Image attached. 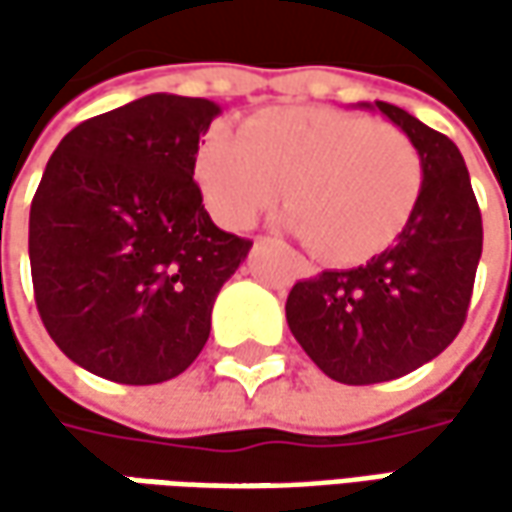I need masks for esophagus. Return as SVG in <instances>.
<instances>
[{
  "label": "esophagus",
  "mask_w": 512,
  "mask_h": 512,
  "mask_svg": "<svg viewBox=\"0 0 512 512\" xmlns=\"http://www.w3.org/2000/svg\"><path fill=\"white\" fill-rule=\"evenodd\" d=\"M256 242H262V236H259V239H256Z\"/></svg>",
  "instance_id": "1"
}]
</instances>
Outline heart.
<instances>
[{"instance_id": "heart-1", "label": "heart", "mask_w": 512, "mask_h": 512, "mask_svg": "<svg viewBox=\"0 0 512 512\" xmlns=\"http://www.w3.org/2000/svg\"><path fill=\"white\" fill-rule=\"evenodd\" d=\"M196 182L219 225L242 230L279 199L287 225L327 262H367L396 242L422 196L410 136L333 108H270L245 133L213 125L196 150Z\"/></svg>"}]
</instances>
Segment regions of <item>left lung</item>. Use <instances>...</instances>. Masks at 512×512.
<instances>
[{
    "label": "left lung",
    "instance_id": "obj_1",
    "mask_svg": "<svg viewBox=\"0 0 512 512\" xmlns=\"http://www.w3.org/2000/svg\"><path fill=\"white\" fill-rule=\"evenodd\" d=\"M419 148L422 196L396 245L353 270H322L287 296V325L342 384H379L436 359L467 319L482 259V210L459 148L407 110L376 102Z\"/></svg>",
    "mask_w": 512,
    "mask_h": 512
}]
</instances>
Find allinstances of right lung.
<instances>
[{
    "instance_id": "add662e5",
    "label": "right lung",
    "mask_w": 512,
    "mask_h": 512,
    "mask_svg": "<svg viewBox=\"0 0 512 512\" xmlns=\"http://www.w3.org/2000/svg\"><path fill=\"white\" fill-rule=\"evenodd\" d=\"M222 110L150 93L76 125L30 205V276L42 325L70 362L119 384L185 373L250 239L213 225L193 182Z\"/></svg>"
}]
</instances>
